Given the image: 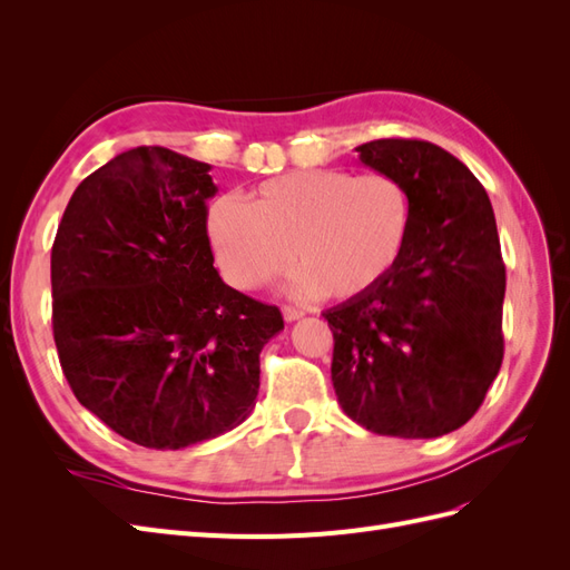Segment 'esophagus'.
Returning <instances> with one entry per match:
<instances>
[{
  "label": "esophagus",
  "instance_id": "esophagus-1",
  "mask_svg": "<svg viewBox=\"0 0 570 570\" xmlns=\"http://www.w3.org/2000/svg\"><path fill=\"white\" fill-rule=\"evenodd\" d=\"M283 316H285V321L292 323V321H299L304 316V312L297 306H283Z\"/></svg>",
  "mask_w": 570,
  "mask_h": 570
}]
</instances>
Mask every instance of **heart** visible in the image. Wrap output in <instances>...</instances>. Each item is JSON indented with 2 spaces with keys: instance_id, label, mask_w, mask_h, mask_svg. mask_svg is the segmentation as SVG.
I'll return each mask as SVG.
<instances>
[{
  "instance_id": "1",
  "label": "heart",
  "mask_w": 570,
  "mask_h": 570,
  "mask_svg": "<svg viewBox=\"0 0 570 570\" xmlns=\"http://www.w3.org/2000/svg\"><path fill=\"white\" fill-rule=\"evenodd\" d=\"M411 223L413 204L400 178L304 168L264 180L247 204L216 199L206 233L233 287H264L295 258L297 295L350 302L400 264Z\"/></svg>"
}]
</instances>
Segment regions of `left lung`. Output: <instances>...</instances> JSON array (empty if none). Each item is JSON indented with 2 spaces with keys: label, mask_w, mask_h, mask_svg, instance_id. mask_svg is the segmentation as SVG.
Returning <instances> with one entry per match:
<instances>
[{
  "label": "left lung",
  "mask_w": 570,
  "mask_h": 570,
  "mask_svg": "<svg viewBox=\"0 0 570 570\" xmlns=\"http://www.w3.org/2000/svg\"><path fill=\"white\" fill-rule=\"evenodd\" d=\"M356 151L406 185L413 223L387 278L323 314L335 340L333 387L371 433L440 438L473 419L504 358L507 268L492 204L433 142L385 137Z\"/></svg>",
  "instance_id": "left-lung-1"
}]
</instances>
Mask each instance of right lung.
I'll list each match as a JSON object with an SVG mask.
<instances>
[{
  "label": "right lung",
  "instance_id": "add662e5",
  "mask_svg": "<svg viewBox=\"0 0 570 570\" xmlns=\"http://www.w3.org/2000/svg\"><path fill=\"white\" fill-rule=\"evenodd\" d=\"M212 166L135 147L85 178L51 247V327L78 402L149 450L243 423L278 306L220 281L206 235Z\"/></svg>",
  "mask_w": 570,
  "mask_h": 570
}]
</instances>
